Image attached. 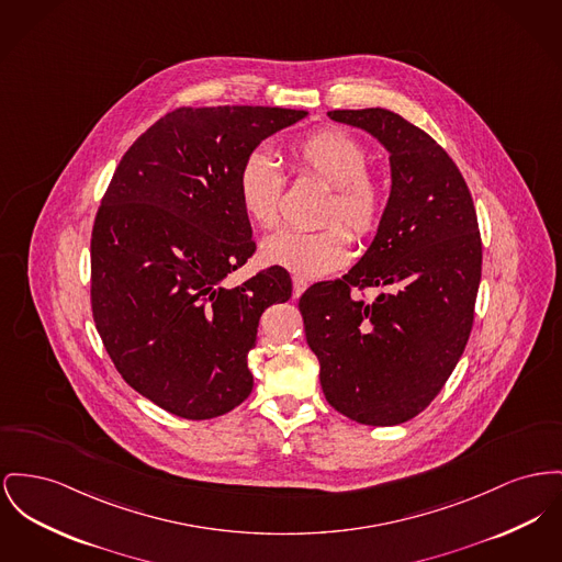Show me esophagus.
<instances>
[{"instance_id": "esophagus-1", "label": "esophagus", "mask_w": 562, "mask_h": 562, "mask_svg": "<svg viewBox=\"0 0 562 562\" xmlns=\"http://www.w3.org/2000/svg\"><path fill=\"white\" fill-rule=\"evenodd\" d=\"M307 289V280L301 276H293V297L297 299Z\"/></svg>"}]
</instances>
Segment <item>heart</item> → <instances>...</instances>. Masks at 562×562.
Listing matches in <instances>:
<instances>
[{
	"label": "heart",
	"instance_id": "b5f03b06",
	"mask_svg": "<svg viewBox=\"0 0 562 562\" xmlns=\"http://www.w3.org/2000/svg\"><path fill=\"white\" fill-rule=\"evenodd\" d=\"M291 161L299 176H312L329 187L318 212V223L325 225L312 232L273 233L265 239L261 255L267 263L318 278L348 263L352 237L347 226L359 239L380 229L389 207V189L382 176L369 167L363 142L339 127H321L297 139L291 146ZM235 191L244 214L257 227L273 229L280 223L284 176L271 155L261 148L248 153L237 169Z\"/></svg>",
	"mask_w": 562,
	"mask_h": 562
}]
</instances>
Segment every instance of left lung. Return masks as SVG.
Returning <instances> with one entry per match:
<instances>
[{"mask_svg": "<svg viewBox=\"0 0 562 562\" xmlns=\"http://www.w3.org/2000/svg\"><path fill=\"white\" fill-rule=\"evenodd\" d=\"M330 119L378 137L391 153L384 221L346 276L299 299L305 339L330 407L371 427L418 416L454 371L473 327L482 237L469 187L450 155L384 108ZM387 291L373 302L357 290Z\"/></svg>", "mask_w": 562, "mask_h": 562, "instance_id": "1", "label": "left lung"}]
</instances>
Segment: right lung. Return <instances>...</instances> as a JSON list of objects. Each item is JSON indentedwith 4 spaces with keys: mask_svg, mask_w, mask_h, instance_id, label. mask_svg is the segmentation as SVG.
Segmentation results:
<instances>
[{
    "mask_svg": "<svg viewBox=\"0 0 562 562\" xmlns=\"http://www.w3.org/2000/svg\"><path fill=\"white\" fill-rule=\"evenodd\" d=\"M305 110L178 108L132 144L91 233V310L105 352L139 395L187 420L223 416L252 393L248 352L291 276L271 265L225 278L257 244L235 178L244 157Z\"/></svg>",
    "mask_w": 562,
    "mask_h": 562,
    "instance_id": "add662e5",
    "label": "right lung"
}]
</instances>
